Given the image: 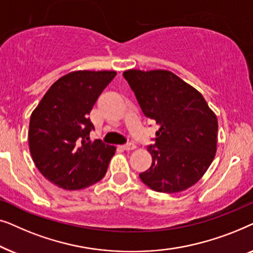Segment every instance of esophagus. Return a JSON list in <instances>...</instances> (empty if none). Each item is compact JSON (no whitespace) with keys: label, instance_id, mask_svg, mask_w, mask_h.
I'll return each instance as SVG.
<instances>
[{"label":"esophagus","instance_id":"esophagus-1","mask_svg":"<svg viewBox=\"0 0 253 253\" xmlns=\"http://www.w3.org/2000/svg\"><path fill=\"white\" fill-rule=\"evenodd\" d=\"M137 146L136 145H134L133 143H127V144H126V145H123V148L126 151H132V150H134V148H136Z\"/></svg>","mask_w":253,"mask_h":253}]
</instances>
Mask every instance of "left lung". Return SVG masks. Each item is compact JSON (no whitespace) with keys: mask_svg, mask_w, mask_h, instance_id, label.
Returning <instances> with one entry per match:
<instances>
[{"mask_svg":"<svg viewBox=\"0 0 253 253\" xmlns=\"http://www.w3.org/2000/svg\"><path fill=\"white\" fill-rule=\"evenodd\" d=\"M144 115L160 126L148 146L152 165L139 174L157 192L189 189L203 177L216 152L217 119L206 100L168 70L123 72Z\"/></svg>","mask_w":253,"mask_h":253,"instance_id":"left-lung-1","label":"left lung"}]
</instances>
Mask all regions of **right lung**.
<instances>
[{
  "label": "right lung",
  "mask_w": 253,
  "mask_h": 253,
  "mask_svg": "<svg viewBox=\"0 0 253 253\" xmlns=\"http://www.w3.org/2000/svg\"><path fill=\"white\" fill-rule=\"evenodd\" d=\"M115 71L79 70L57 79L31 114L29 146L33 162L48 181L81 190L106 175L116 147L89 139V113Z\"/></svg>",
  "instance_id": "add662e5"
}]
</instances>
